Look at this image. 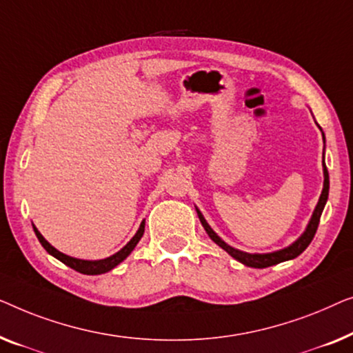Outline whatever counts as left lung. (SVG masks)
Listing matches in <instances>:
<instances>
[{
  "label": "left lung",
  "instance_id": "obj_1",
  "mask_svg": "<svg viewBox=\"0 0 353 353\" xmlns=\"http://www.w3.org/2000/svg\"><path fill=\"white\" fill-rule=\"evenodd\" d=\"M320 131H321V128H320ZM321 136H323V141H325L323 131H321ZM323 177H325L323 190H321V195L319 198V203H316V206H315V210H314V214H312L309 224H307L304 233H302V235L297 238L294 243H291L290 246L283 248V250L274 251V252H264V254L254 252V254H251V252L240 251V250H236V248L227 245V243L222 240V238L217 235L214 230H212L211 225L208 224L206 219H205V216L201 214V211L198 210V208H195V210H196L198 217H200L201 225L205 227L206 233H208V235H210V238L216 243V245H219L222 250L227 251L228 254L233 257V259H236L238 262H241V264H245L248 267H252V269H265V267H270V265L280 264V262L294 259V257L299 256L301 252H304L305 248L310 245L312 240H314L316 228H319V222H320L321 212H323L325 205H326V201H327V193H330V174H327V170H326V165H325V153H323Z\"/></svg>",
  "mask_w": 353,
  "mask_h": 353
}]
</instances>
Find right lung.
<instances>
[{
	"label": "right lung",
	"instance_id": "obj_1",
	"mask_svg": "<svg viewBox=\"0 0 353 353\" xmlns=\"http://www.w3.org/2000/svg\"><path fill=\"white\" fill-rule=\"evenodd\" d=\"M33 230H34V233H37V238L39 240V243H41V246L44 248V250H46L51 256L56 257V259H59L65 265L70 267V269L77 270V272H79V274H84V275H101V274H105V272H110L112 269H115L118 264H121V262L125 261L129 254H131L137 243L141 241L143 230H145V221L141 222V227H139L136 235H134L131 240L126 243V246H123L120 251L115 252V254H112L110 257H105V259H99V261L77 259V257L63 254V252L57 251L56 248L51 245V243H48V240H44V236L38 232V228L34 225H33Z\"/></svg>",
	"mask_w": 353,
	"mask_h": 353
}]
</instances>
